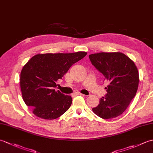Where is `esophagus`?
Listing matches in <instances>:
<instances>
[{"mask_svg":"<svg viewBox=\"0 0 153 153\" xmlns=\"http://www.w3.org/2000/svg\"><path fill=\"white\" fill-rule=\"evenodd\" d=\"M75 94H76V95H83V94H82V93H79V92H77V93H75Z\"/></svg>","mask_w":153,"mask_h":153,"instance_id":"esophagus-1","label":"esophagus"}]
</instances>
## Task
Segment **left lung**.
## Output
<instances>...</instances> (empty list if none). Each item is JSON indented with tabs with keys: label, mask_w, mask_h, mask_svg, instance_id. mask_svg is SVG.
<instances>
[{
	"label": "left lung",
	"mask_w": 153,
	"mask_h": 153,
	"mask_svg": "<svg viewBox=\"0 0 153 153\" xmlns=\"http://www.w3.org/2000/svg\"><path fill=\"white\" fill-rule=\"evenodd\" d=\"M91 64L108 83L105 97L93 108L97 116L103 119L114 118L128 108L136 95L139 72L134 62L121 53H100L89 56Z\"/></svg>",
	"instance_id": "1"
}]
</instances>
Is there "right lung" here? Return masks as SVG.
Listing matches in <instances>:
<instances>
[{
  "instance_id": "add662e5",
  "label": "right lung",
  "mask_w": 153,
  "mask_h": 153,
  "mask_svg": "<svg viewBox=\"0 0 153 153\" xmlns=\"http://www.w3.org/2000/svg\"><path fill=\"white\" fill-rule=\"evenodd\" d=\"M86 54L85 52L39 54L23 67L20 74L22 97L35 116L54 120L69 109L72 99L55 90L56 82Z\"/></svg>"
}]
</instances>
